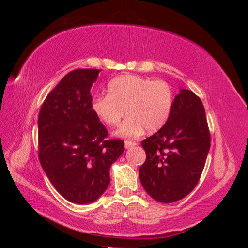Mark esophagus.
Wrapping results in <instances>:
<instances>
[{
	"instance_id": "34e87169",
	"label": "esophagus",
	"mask_w": 248,
	"mask_h": 248,
	"mask_svg": "<svg viewBox=\"0 0 248 248\" xmlns=\"http://www.w3.org/2000/svg\"><path fill=\"white\" fill-rule=\"evenodd\" d=\"M124 145H125V149H129V148H132V147H136L137 142H134L132 140H126Z\"/></svg>"
}]
</instances>
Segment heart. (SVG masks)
Instances as JSON below:
<instances>
[{
  "label": "heart",
  "instance_id": "heart-1",
  "mask_svg": "<svg viewBox=\"0 0 248 248\" xmlns=\"http://www.w3.org/2000/svg\"><path fill=\"white\" fill-rule=\"evenodd\" d=\"M174 104V94L168 82L133 74H125L109 81L108 95L97 96L92 110L104 124L117 126L126 114L124 123L116 131L118 137H136L155 132L167 123Z\"/></svg>",
  "mask_w": 248,
  "mask_h": 248
}]
</instances>
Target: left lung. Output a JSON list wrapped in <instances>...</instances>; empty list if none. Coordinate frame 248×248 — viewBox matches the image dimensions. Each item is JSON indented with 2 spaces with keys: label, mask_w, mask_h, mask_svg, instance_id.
Segmentation results:
<instances>
[{
  "label": "left lung",
  "mask_w": 248,
  "mask_h": 248,
  "mask_svg": "<svg viewBox=\"0 0 248 248\" xmlns=\"http://www.w3.org/2000/svg\"><path fill=\"white\" fill-rule=\"evenodd\" d=\"M146 161L140 168V183L160 202L183 199L198 184L210 149L205 108L192 91L181 89L167 123L142 140Z\"/></svg>",
  "instance_id": "obj_1"
}]
</instances>
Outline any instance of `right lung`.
<instances>
[{
    "label": "right lung",
    "mask_w": 248,
    "mask_h": 248,
    "mask_svg": "<svg viewBox=\"0 0 248 248\" xmlns=\"http://www.w3.org/2000/svg\"><path fill=\"white\" fill-rule=\"evenodd\" d=\"M98 69H77L44 100L38 117L39 160L63 198L90 204L106 191L109 169L124 141L106 140L108 131L92 110L91 88Z\"/></svg>",
    "instance_id": "add662e5"
}]
</instances>
